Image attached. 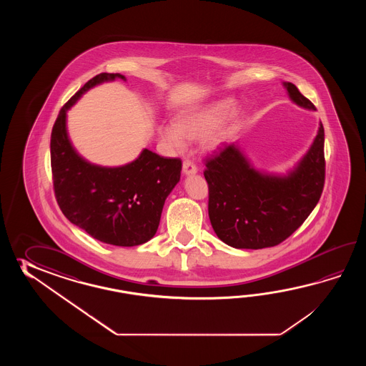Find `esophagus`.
<instances>
[{"label": "esophagus", "mask_w": 366, "mask_h": 366, "mask_svg": "<svg viewBox=\"0 0 366 366\" xmlns=\"http://www.w3.org/2000/svg\"><path fill=\"white\" fill-rule=\"evenodd\" d=\"M196 172H197V167H196L194 162H191V161L183 162V174L184 175H194Z\"/></svg>", "instance_id": "esophagus-1"}]
</instances>
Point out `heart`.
Returning a JSON list of instances; mask_svg holds the SVG:
<instances>
[{
    "label": "heart",
    "instance_id": "b5f03b06",
    "mask_svg": "<svg viewBox=\"0 0 366 366\" xmlns=\"http://www.w3.org/2000/svg\"><path fill=\"white\" fill-rule=\"evenodd\" d=\"M234 109L235 101L232 98L197 106L179 114L175 124L158 125L157 133L164 145L175 152L186 150L187 140L202 137L205 148L216 150L239 119V111Z\"/></svg>",
    "mask_w": 366,
    "mask_h": 366
}]
</instances>
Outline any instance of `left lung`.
<instances>
[{
  "label": "left lung",
  "mask_w": 366,
  "mask_h": 366,
  "mask_svg": "<svg viewBox=\"0 0 366 366\" xmlns=\"http://www.w3.org/2000/svg\"><path fill=\"white\" fill-rule=\"evenodd\" d=\"M290 101L305 109L315 106L296 85L282 82ZM209 219L221 241L234 249H259L285 241L309 217L325 184V129L285 174L254 167L237 144L226 145L207 161Z\"/></svg>",
  "instance_id": "8db88e82"
}]
</instances>
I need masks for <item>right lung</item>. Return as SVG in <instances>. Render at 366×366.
Instances as JSON below:
<instances>
[{"mask_svg": "<svg viewBox=\"0 0 366 366\" xmlns=\"http://www.w3.org/2000/svg\"><path fill=\"white\" fill-rule=\"evenodd\" d=\"M117 78L125 81L119 73H101L64 104L51 134V166L64 216L98 241L132 247L157 233L164 200L180 180L182 161L144 149L132 162L107 167L78 154L68 134V111L94 86Z\"/></svg>", "mask_w": 366, "mask_h": 366, "instance_id": "add662e5", "label": "right lung"}]
</instances>
